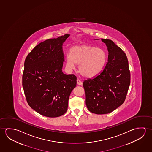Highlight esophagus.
<instances>
[{
	"label": "esophagus",
	"instance_id": "obj_1",
	"mask_svg": "<svg viewBox=\"0 0 152 152\" xmlns=\"http://www.w3.org/2000/svg\"><path fill=\"white\" fill-rule=\"evenodd\" d=\"M77 84H78V85H79V86L82 85V82L80 80L78 79H77Z\"/></svg>",
	"mask_w": 152,
	"mask_h": 152
}]
</instances>
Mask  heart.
Instances as JSON below:
<instances>
[{"label":"heart","instance_id":"b5f03b06","mask_svg":"<svg viewBox=\"0 0 152 152\" xmlns=\"http://www.w3.org/2000/svg\"><path fill=\"white\" fill-rule=\"evenodd\" d=\"M107 54L103 48L89 45L73 47L66 58V67L72 70L79 65L78 70L84 77H95L101 72L106 63Z\"/></svg>","mask_w":152,"mask_h":152}]
</instances>
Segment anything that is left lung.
I'll return each mask as SVG.
<instances>
[{
  "instance_id": "left-lung-1",
  "label": "left lung",
  "mask_w": 152,
  "mask_h": 152,
  "mask_svg": "<svg viewBox=\"0 0 152 152\" xmlns=\"http://www.w3.org/2000/svg\"><path fill=\"white\" fill-rule=\"evenodd\" d=\"M108 51L105 67L96 77L84 80L86 104L90 112L110 113L125 100L130 83V73L125 53L108 39H101Z\"/></svg>"
}]
</instances>
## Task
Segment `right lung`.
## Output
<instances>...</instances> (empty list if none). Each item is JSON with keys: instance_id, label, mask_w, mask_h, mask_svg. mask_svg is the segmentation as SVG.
I'll list each match as a JSON object with an SVG mask.
<instances>
[{"instance_id": "right-lung-1", "label": "right lung", "mask_w": 152, "mask_h": 152, "mask_svg": "<svg viewBox=\"0 0 152 152\" xmlns=\"http://www.w3.org/2000/svg\"><path fill=\"white\" fill-rule=\"evenodd\" d=\"M70 36L48 39L27 56L22 84L29 106L48 117L62 116L68 109L70 94L77 85L74 75L63 73V43Z\"/></svg>"}]
</instances>
